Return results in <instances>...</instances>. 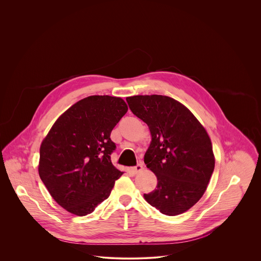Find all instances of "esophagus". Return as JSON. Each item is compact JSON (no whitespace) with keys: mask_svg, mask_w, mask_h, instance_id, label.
Listing matches in <instances>:
<instances>
[{"mask_svg":"<svg viewBox=\"0 0 261 261\" xmlns=\"http://www.w3.org/2000/svg\"><path fill=\"white\" fill-rule=\"evenodd\" d=\"M142 170H143V165H142V164H137V165L133 168L134 173H139V172H141Z\"/></svg>","mask_w":261,"mask_h":261,"instance_id":"obj_1","label":"esophagus"}]
</instances>
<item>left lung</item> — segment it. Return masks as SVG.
<instances>
[{
    "label": "left lung",
    "instance_id": "1",
    "mask_svg": "<svg viewBox=\"0 0 261 261\" xmlns=\"http://www.w3.org/2000/svg\"><path fill=\"white\" fill-rule=\"evenodd\" d=\"M134 115L150 130L146 166L156 175V188L145 200L169 216L182 214L199 201L213 173L210 137L192 112L173 98L137 95L126 98Z\"/></svg>",
    "mask_w": 261,
    "mask_h": 261
}]
</instances>
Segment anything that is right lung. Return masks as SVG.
<instances>
[{
    "instance_id": "1",
    "label": "right lung",
    "mask_w": 261,
    "mask_h": 261,
    "mask_svg": "<svg viewBox=\"0 0 261 261\" xmlns=\"http://www.w3.org/2000/svg\"><path fill=\"white\" fill-rule=\"evenodd\" d=\"M128 106L120 97L89 96L56 120L40 147L38 171L53 199L85 216L107 199L124 173L111 162L110 134Z\"/></svg>"
}]
</instances>
